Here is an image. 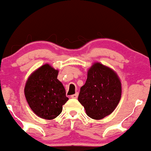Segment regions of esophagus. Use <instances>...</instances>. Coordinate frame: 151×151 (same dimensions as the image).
I'll list each match as a JSON object with an SVG mask.
<instances>
[{
	"label": "esophagus",
	"mask_w": 151,
	"mask_h": 151,
	"mask_svg": "<svg viewBox=\"0 0 151 151\" xmlns=\"http://www.w3.org/2000/svg\"><path fill=\"white\" fill-rule=\"evenodd\" d=\"M77 97H78V93H75V94L72 95V96H71V98H74V99H76V98H77Z\"/></svg>",
	"instance_id": "esophagus-1"
}]
</instances>
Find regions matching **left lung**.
I'll return each mask as SVG.
<instances>
[{"instance_id": "left-lung-1", "label": "left lung", "mask_w": 151, "mask_h": 151, "mask_svg": "<svg viewBox=\"0 0 151 151\" xmlns=\"http://www.w3.org/2000/svg\"><path fill=\"white\" fill-rule=\"evenodd\" d=\"M122 96V83L115 71L99 62L88 71V78L80 88L78 101L87 115L102 119L115 110Z\"/></svg>"}]
</instances>
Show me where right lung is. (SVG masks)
<instances>
[{
	"instance_id": "add662e5",
	"label": "right lung",
	"mask_w": 151,
	"mask_h": 151,
	"mask_svg": "<svg viewBox=\"0 0 151 151\" xmlns=\"http://www.w3.org/2000/svg\"><path fill=\"white\" fill-rule=\"evenodd\" d=\"M58 69L48 63L33 71L27 80L24 96L30 109L40 118L51 120L62 111L69 98L63 84L57 79Z\"/></svg>"
}]
</instances>
